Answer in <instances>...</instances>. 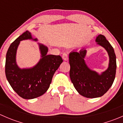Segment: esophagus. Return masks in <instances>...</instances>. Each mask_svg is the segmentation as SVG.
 Wrapping results in <instances>:
<instances>
[{"label":"esophagus","instance_id":"obj_1","mask_svg":"<svg viewBox=\"0 0 123 123\" xmlns=\"http://www.w3.org/2000/svg\"><path fill=\"white\" fill-rule=\"evenodd\" d=\"M62 59H64V61H67L68 60V54H67V53H64V54H62Z\"/></svg>","mask_w":123,"mask_h":123}]
</instances>
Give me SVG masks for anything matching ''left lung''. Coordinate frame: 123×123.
<instances>
[{"instance_id": "1", "label": "left lung", "mask_w": 123, "mask_h": 123, "mask_svg": "<svg viewBox=\"0 0 123 123\" xmlns=\"http://www.w3.org/2000/svg\"><path fill=\"white\" fill-rule=\"evenodd\" d=\"M95 42L106 50L110 59L108 67L101 74L92 70L87 65L85 60L86 49L79 52L73 50L69 54L71 82L79 93L87 98L103 96L112 85L116 73V56L112 46L102 34L96 37Z\"/></svg>"}]
</instances>
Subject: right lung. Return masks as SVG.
Instances as JSON below:
<instances>
[{"label": "right lung", "mask_w": 123, "mask_h": 123, "mask_svg": "<svg viewBox=\"0 0 123 123\" xmlns=\"http://www.w3.org/2000/svg\"><path fill=\"white\" fill-rule=\"evenodd\" d=\"M28 39L38 41L26 31L11 43L6 56L5 74L9 83L19 96L31 99L42 96L48 90L53 75L63 60L59 55H47L48 47L38 43L41 54L39 61L31 68H21L16 61L17 49L21 41Z\"/></svg>", "instance_id": "1"}]
</instances>
